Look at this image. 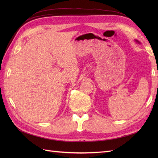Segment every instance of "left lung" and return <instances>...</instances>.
I'll return each instance as SVG.
<instances>
[{
  "instance_id": "8db88e82",
  "label": "left lung",
  "mask_w": 158,
  "mask_h": 158,
  "mask_svg": "<svg viewBox=\"0 0 158 158\" xmlns=\"http://www.w3.org/2000/svg\"><path fill=\"white\" fill-rule=\"evenodd\" d=\"M136 42H138V43H139V42H138L137 40H136ZM139 44H140V43H139Z\"/></svg>"
}]
</instances>
